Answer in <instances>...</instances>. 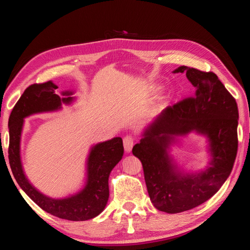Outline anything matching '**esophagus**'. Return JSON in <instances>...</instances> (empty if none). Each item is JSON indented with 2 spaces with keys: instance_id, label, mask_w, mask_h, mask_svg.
<instances>
[{
  "instance_id": "esophagus-1",
  "label": "esophagus",
  "mask_w": 250,
  "mask_h": 250,
  "mask_svg": "<svg viewBox=\"0 0 250 250\" xmlns=\"http://www.w3.org/2000/svg\"><path fill=\"white\" fill-rule=\"evenodd\" d=\"M133 143H134V140L131 135H126V137L124 138L123 145H124V149L127 153H129L131 151V149L133 147Z\"/></svg>"
}]
</instances>
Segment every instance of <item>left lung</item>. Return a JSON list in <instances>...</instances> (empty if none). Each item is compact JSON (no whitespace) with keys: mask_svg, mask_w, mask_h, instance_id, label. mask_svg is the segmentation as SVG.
Wrapping results in <instances>:
<instances>
[{"mask_svg":"<svg viewBox=\"0 0 250 250\" xmlns=\"http://www.w3.org/2000/svg\"><path fill=\"white\" fill-rule=\"evenodd\" d=\"M173 73H186L194 95L165 108L132 148L142 162L151 202L168 214L192 209L214 196L229 178L238 150V106L217 75L185 65ZM192 132L207 142L209 161L198 171L185 169L170 153Z\"/></svg>","mask_w":250,"mask_h":250,"instance_id":"1","label":"left lung"}]
</instances>
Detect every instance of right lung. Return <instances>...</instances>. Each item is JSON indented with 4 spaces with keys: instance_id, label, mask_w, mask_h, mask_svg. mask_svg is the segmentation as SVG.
Returning <instances> with one entry per match:
<instances>
[{
    "instance_id": "add662e5",
    "label": "right lung",
    "mask_w": 250,
    "mask_h": 250,
    "mask_svg": "<svg viewBox=\"0 0 250 250\" xmlns=\"http://www.w3.org/2000/svg\"><path fill=\"white\" fill-rule=\"evenodd\" d=\"M57 88L51 81L30 85L13 107L8 122L9 164L21 190L40 208L58 218L85 221L100 215L106 207L109 197L108 178L112 169L123 157V141L116 137L90 146L85 161L84 184L77 192L62 198H53L37 190L30 183L22 167L21 133L26 118L59 111L63 104L71 105L77 100V97H72L75 90H62L59 95L56 93Z\"/></svg>"
}]
</instances>
